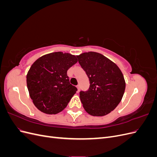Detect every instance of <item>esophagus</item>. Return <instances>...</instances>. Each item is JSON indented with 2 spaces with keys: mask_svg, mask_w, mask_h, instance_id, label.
Returning a JSON list of instances; mask_svg holds the SVG:
<instances>
[{
  "mask_svg": "<svg viewBox=\"0 0 157 157\" xmlns=\"http://www.w3.org/2000/svg\"><path fill=\"white\" fill-rule=\"evenodd\" d=\"M77 92H79V91H80V86H79V85H77Z\"/></svg>",
  "mask_w": 157,
  "mask_h": 157,
  "instance_id": "34e87169",
  "label": "esophagus"
}]
</instances>
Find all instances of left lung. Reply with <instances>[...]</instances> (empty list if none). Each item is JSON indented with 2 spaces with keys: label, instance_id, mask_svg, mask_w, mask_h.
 I'll list each match as a JSON object with an SVG mask.
<instances>
[{
  "label": "left lung",
  "instance_id": "1",
  "mask_svg": "<svg viewBox=\"0 0 157 157\" xmlns=\"http://www.w3.org/2000/svg\"><path fill=\"white\" fill-rule=\"evenodd\" d=\"M90 81L88 91L80 92L84 109L92 116H105L121 102L126 88L119 67L103 55L94 52L77 56Z\"/></svg>",
  "mask_w": 157,
  "mask_h": 157
}]
</instances>
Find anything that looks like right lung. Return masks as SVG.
<instances>
[{"label":"right lung","instance_id":"1","mask_svg":"<svg viewBox=\"0 0 157 157\" xmlns=\"http://www.w3.org/2000/svg\"><path fill=\"white\" fill-rule=\"evenodd\" d=\"M78 61L77 57L61 52L37 59L28 71L27 86L35 107L55 115L67 107L77 88L69 82L67 70Z\"/></svg>","mask_w":157,"mask_h":157}]
</instances>
